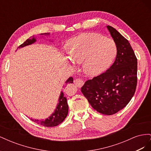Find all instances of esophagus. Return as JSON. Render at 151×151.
<instances>
[{
	"label": "esophagus",
	"mask_w": 151,
	"mask_h": 151,
	"mask_svg": "<svg viewBox=\"0 0 151 151\" xmlns=\"http://www.w3.org/2000/svg\"><path fill=\"white\" fill-rule=\"evenodd\" d=\"M74 83L77 87H81L84 84V81L81 79H76L74 81Z\"/></svg>",
	"instance_id": "obj_1"
}]
</instances>
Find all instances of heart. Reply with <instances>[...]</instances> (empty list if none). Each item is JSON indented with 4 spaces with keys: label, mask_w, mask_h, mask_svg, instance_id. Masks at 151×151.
I'll use <instances>...</instances> for the list:
<instances>
[{
    "label": "heart",
    "mask_w": 151,
    "mask_h": 151,
    "mask_svg": "<svg viewBox=\"0 0 151 151\" xmlns=\"http://www.w3.org/2000/svg\"><path fill=\"white\" fill-rule=\"evenodd\" d=\"M67 52L72 61L83 63V70L87 74L97 76L111 65L116 56V47L112 40L90 33L72 38Z\"/></svg>",
    "instance_id": "heart-1"
}]
</instances>
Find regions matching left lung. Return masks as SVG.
Wrapping results in <instances>:
<instances>
[{"label":"left lung","mask_w":151,"mask_h":151,"mask_svg":"<svg viewBox=\"0 0 151 151\" xmlns=\"http://www.w3.org/2000/svg\"><path fill=\"white\" fill-rule=\"evenodd\" d=\"M115 43V60L106 72L87 81L81 91L95 110L113 115L125 107L135 92L137 59L130 43L112 26H107Z\"/></svg>","instance_id":"1"}]
</instances>
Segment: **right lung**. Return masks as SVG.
Here are the masks:
<instances>
[{"label":"right lung","instance_id":"1","mask_svg":"<svg viewBox=\"0 0 151 151\" xmlns=\"http://www.w3.org/2000/svg\"><path fill=\"white\" fill-rule=\"evenodd\" d=\"M40 35H46L48 36L50 35V33H42L40 34ZM36 39L34 38V36H31L29 39H28L26 40L25 42L21 45L18 48H22L26 46H28V45H31L36 42ZM73 83V78L72 77H69L66 82L65 83L67 84L68 83ZM68 111V106L67 101V98L65 97L64 94H63V91H62L60 96H59L58 99V103L57 105V107L55 109L54 112L50 115L48 118H46L45 120H36V119H33V118H31L32 121L34 122L37 123L38 124L43 125L44 127H55L58 125L60 124V123L65 120V118L67 117V114Z\"/></svg>","mask_w":151,"mask_h":151}]
</instances>
